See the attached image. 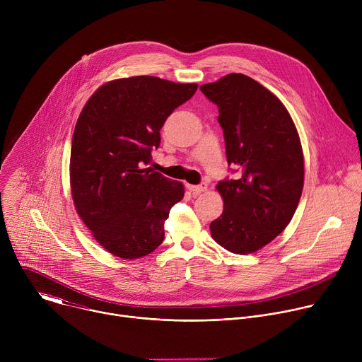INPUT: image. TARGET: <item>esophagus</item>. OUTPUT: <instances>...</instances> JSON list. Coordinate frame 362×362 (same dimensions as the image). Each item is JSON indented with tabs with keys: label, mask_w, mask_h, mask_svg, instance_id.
Segmentation results:
<instances>
[{
	"label": "esophagus",
	"mask_w": 362,
	"mask_h": 362,
	"mask_svg": "<svg viewBox=\"0 0 362 362\" xmlns=\"http://www.w3.org/2000/svg\"><path fill=\"white\" fill-rule=\"evenodd\" d=\"M187 189H189L190 192H193L194 194H200L202 192H204L206 189H208V185H206V183H200V185H196V186L189 185V186H187Z\"/></svg>",
	"instance_id": "esophagus-1"
}]
</instances>
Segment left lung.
Instances as JSON below:
<instances>
[{"label": "left lung", "mask_w": 362, "mask_h": 362, "mask_svg": "<svg viewBox=\"0 0 362 362\" xmlns=\"http://www.w3.org/2000/svg\"><path fill=\"white\" fill-rule=\"evenodd\" d=\"M200 90L219 109L226 159L239 170L216 186L225 209L211 233L229 252L252 253L274 240L298 208L300 140L281 100L253 78L232 73Z\"/></svg>", "instance_id": "8db88e82"}]
</instances>
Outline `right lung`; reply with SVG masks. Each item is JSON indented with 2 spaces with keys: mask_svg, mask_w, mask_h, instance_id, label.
I'll return each instance as SVG.
<instances>
[{
  "mask_svg": "<svg viewBox=\"0 0 362 362\" xmlns=\"http://www.w3.org/2000/svg\"><path fill=\"white\" fill-rule=\"evenodd\" d=\"M196 90L151 76L119 78L97 88L78 116L71 196L94 239L117 257L137 259L165 239V221L185 187L144 166L166 119Z\"/></svg>",
  "mask_w": 362,
  "mask_h": 362,
  "instance_id": "add662e5",
  "label": "right lung"
}]
</instances>
